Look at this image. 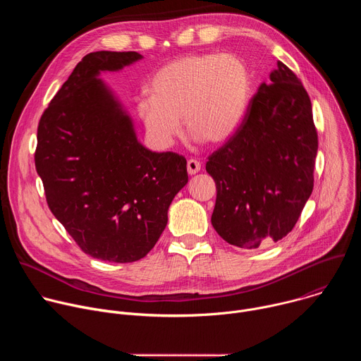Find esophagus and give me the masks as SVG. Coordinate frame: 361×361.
Masks as SVG:
<instances>
[{"label": "esophagus", "mask_w": 361, "mask_h": 361, "mask_svg": "<svg viewBox=\"0 0 361 361\" xmlns=\"http://www.w3.org/2000/svg\"><path fill=\"white\" fill-rule=\"evenodd\" d=\"M200 170H201V163H200L198 160L191 159V160H188V161H187V171H188V174H190V176L197 174Z\"/></svg>", "instance_id": "34e87169"}]
</instances>
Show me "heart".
Here are the masks:
<instances>
[{"mask_svg": "<svg viewBox=\"0 0 361 361\" xmlns=\"http://www.w3.org/2000/svg\"><path fill=\"white\" fill-rule=\"evenodd\" d=\"M252 77L234 54H190L163 66L148 82L137 114L149 140L170 147L185 130L197 141L219 145L243 124L250 107Z\"/></svg>", "mask_w": 361, "mask_h": 361, "instance_id": "obj_1", "label": "heart"}]
</instances>
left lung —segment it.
Here are the masks:
<instances>
[{
  "instance_id": "obj_1",
  "label": "left lung",
  "mask_w": 361,
  "mask_h": 361,
  "mask_svg": "<svg viewBox=\"0 0 361 361\" xmlns=\"http://www.w3.org/2000/svg\"><path fill=\"white\" fill-rule=\"evenodd\" d=\"M317 148L310 97L279 61L237 133L205 164L217 188L212 224L219 235L241 248L286 237L312 195Z\"/></svg>"
}]
</instances>
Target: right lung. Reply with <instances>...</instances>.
<instances>
[{
  "instance_id": "1",
  "label": "right lung",
  "mask_w": 361,
  "mask_h": 361,
  "mask_svg": "<svg viewBox=\"0 0 361 361\" xmlns=\"http://www.w3.org/2000/svg\"><path fill=\"white\" fill-rule=\"evenodd\" d=\"M141 59L135 51L87 54L38 124L35 169L48 207L78 247L102 262L145 257L188 181L185 159L145 148L120 101L98 78Z\"/></svg>"
}]
</instances>
